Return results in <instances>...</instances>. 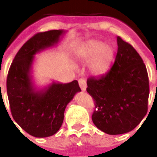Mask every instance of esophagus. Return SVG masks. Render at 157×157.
Wrapping results in <instances>:
<instances>
[{"label": "esophagus", "instance_id": "esophagus-1", "mask_svg": "<svg viewBox=\"0 0 157 157\" xmlns=\"http://www.w3.org/2000/svg\"><path fill=\"white\" fill-rule=\"evenodd\" d=\"M78 84H79V86L80 88H81V90L82 91H85L86 90V79H84V78H81V79H79V81H78Z\"/></svg>", "mask_w": 157, "mask_h": 157}]
</instances>
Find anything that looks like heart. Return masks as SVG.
<instances>
[{"mask_svg": "<svg viewBox=\"0 0 157 157\" xmlns=\"http://www.w3.org/2000/svg\"><path fill=\"white\" fill-rule=\"evenodd\" d=\"M76 55L84 60L90 59L89 63L90 71L102 75L109 70L114 57V48L97 40H90L77 48Z\"/></svg>", "mask_w": 157, "mask_h": 157, "instance_id": "1", "label": "heart"}]
</instances>
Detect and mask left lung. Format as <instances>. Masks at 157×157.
Instances as JSON below:
<instances>
[{
  "instance_id": "obj_1",
  "label": "left lung",
  "mask_w": 157,
  "mask_h": 157,
  "mask_svg": "<svg viewBox=\"0 0 157 157\" xmlns=\"http://www.w3.org/2000/svg\"><path fill=\"white\" fill-rule=\"evenodd\" d=\"M118 50L110 70L89 78L86 91L96 102L93 123L108 134L128 133L141 123L148 111L149 77L139 54L117 37Z\"/></svg>"
}]
</instances>
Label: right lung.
Returning a JSON list of instances; mask_svg holds the SVG:
<instances>
[{
    "label": "right lung",
    "instance_id": "obj_1",
    "mask_svg": "<svg viewBox=\"0 0 157 157\" xmlns=\"http://www.w3.org/2000/svg\"><path fill=\"white\" fill-rule=\"evenodd\" d=\"M65 32L52 30L36 34L21 47L8 71L7 93L12 117L23 130L36 138H46L57 132L67 105L81 91L77 80L52 82L41 90L32 81L34 56L56 45Z\"/></svg>",
    "mask_w": 157,
    "mask_h": 157
}]
</instances>
